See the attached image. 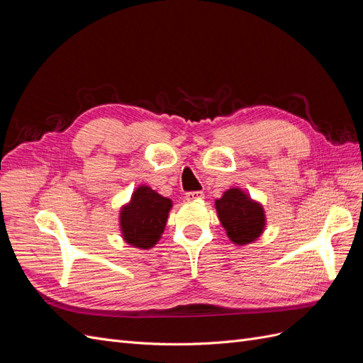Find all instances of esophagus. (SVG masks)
I'll return each mask as SVG.
<instances>
[{"mask_svg":"<svg viewBox=\"0 0 363 363\" xmlns=\"http://www.w3.org/2000/svg\"><path fill=\"white\" fill-rule=\"evenodd\" d=\"M204 194L201 191H194V192H186V200L188 201H196V200H203Z\"/></svg>","mask_w":363,"mask_h":363,"instance_id":"esophagus-1","label":"esophagus"}]
</instances>
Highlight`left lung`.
<instances>
[{
	"mask_svg": "<svg viewBox=\"0 0 363 363\" xmlns=\"http://www.w3.org/2000/svg\"><path fill=\"white\" fill-rule=\"evenodd\" d=\"M218 218L225 228L227 236L236 245H247L265 230V212L260 203L251 200L248 194L232 188L215 201Z\"/></svg>",
	"mask_w": 363,
	"mask_h": 363,
	"instance_id": "1",
	"label": "left lung"
}]
</instances>
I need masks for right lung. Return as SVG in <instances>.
<instances>
[{
	"mask_svg": "<svg viewBox=\"0 0 363 363\" xmlns=\"http://www.w3.org/2000/svg\"><path fill=\"white\" fill-rule=\"evenodd\" d=\"M172 201L148 186H139L130 203L119 213L121 233L125 242L135 248H152L163 233Z\"/></svg>",
	"mask_w": 363,
	"mask_h": 363,
	"instance_id": "1",
	"label": "right lung"
}]
</instances>
